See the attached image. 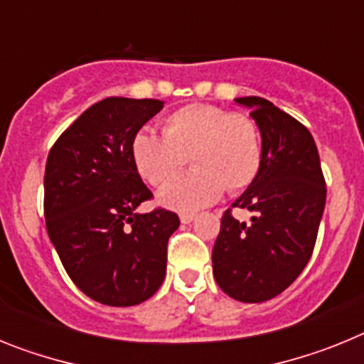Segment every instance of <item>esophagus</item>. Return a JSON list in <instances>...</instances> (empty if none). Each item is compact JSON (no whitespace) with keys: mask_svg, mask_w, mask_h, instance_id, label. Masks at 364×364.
<instances>
[{"mask_svg":"<svg viewBox=\"0 0 364 364\" xmlns=\"http://www.w3.org/2000/svg\"><path fill=\"white\" fill-rule=\"evenodd\" d=\"M193 218H195V215H193V213H182V215H180V222H182V224H189Z\"/></svg>","mask_w":364,"mask_h":364,"instance_id":"34e87169","label":"esophagus"}]
</instances>
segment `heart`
I'll list each match as a JSON object with an SVG mask.
<instances>
[{
  "label": "heart",
  "mask_w": 364,
  "mask_h": 364,
  "mask_svg": "<svg viewBox=\"0 0 364 364\" xmlns=\"http://www.w3.org/2000/svg\"><path fill=\"white\" fill-rule=\"evenodd\" d=\"M189 159L193 171L159 191V202L175 211H195L235 195L257 178L262 147L257 125L242 114L208 104L176 109L164 120L162 136L140 129L131 138L134 169L151 186H162Z\"/></svg>",
  "instance_id": "obj_1"
}]
</instances>
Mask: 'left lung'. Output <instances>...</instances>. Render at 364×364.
I'll use <instances>...</instances> for the list:
<instances>
[{
	"label": "left lung",
	"mask_w": 364,
	"mask_h": 364,
	"mask_svg": "<svg viewBox=\"0 0 364 364\" xmlns=\"http://www.w3.org/2000/svg\"><path fill=\"white\" fill-rule=\"evenodd\" d=\"M250 109L262 140L257 178L233 202L253 211L252 224L224 213L213 246L220 290L240 302H264L301 275L314 252L326 184L310 131L259 96L235 98Z\"/></svg>",
	"instance_id": "1"
}]
</instances>
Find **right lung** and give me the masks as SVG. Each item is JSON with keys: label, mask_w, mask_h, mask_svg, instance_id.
<instances>
[{"label": "right lung", "mask_w": 364, "mask_h": 364, "mask_svg": "<svg viewBox=\"0 0 364 364\" xmlns=\"http://www.w3.org/2000/svg\"><path fill=\"white\" fill-rule=\"evenodd\" d=\"M160 100L105 98L62 133L45 166V222L80 290L107 306H134L166 277L167 240L180 226L162 208L138 213L153 195L131 160V138L160 112Z\"/></svg>", "instance_id": "1"}]
</instances>
